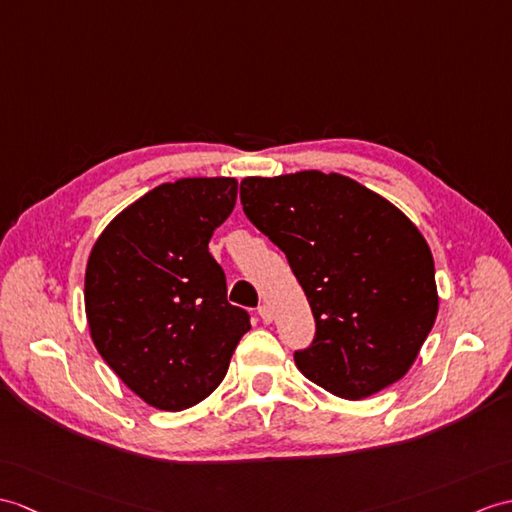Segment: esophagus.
<instances>
[{"mask_svg": "<svg viewBox=\"0 0 512 512\" xmlns=\"http://www.w3.org/2000/svg\"><path fill=\"white\" fill-rule=\"evenodd\" d=\"M257 314H259V318H261V320H264L266 325H268V323H272V310H270L268 305H261L259 310H257Z\"/></svg>", "mask_w": 512, "mask_h": 512, "instance_id": "obj_1", "label": "esophagus"}]
</instances>
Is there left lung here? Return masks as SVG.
<instances>
[{
  "label": "left lung",
  "mask_w": 512,
  "mask_h": 512,
  "mask_svg": "<svg viewBox=\"0 0 512 512\" xmlns=\"http://www.w3.org/2000/svg\"><path fill=\"white\" fill-rule=\"evenodd\" d=\"M246 218L288 257L316 320L296 368L358 401L399 382L438 314L434 257L390 200L342 174L248 176Z\"/></svg>",
  "instance_id": "8db88e82"
}]
</instances>
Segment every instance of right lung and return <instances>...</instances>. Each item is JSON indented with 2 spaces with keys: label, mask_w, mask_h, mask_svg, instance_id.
<instances>
[{
  "label": "right lung",
  "mask_w": 512,
  "mask_h": 512,
  "mask_svg": "<svg viewBox=\"0 0 512 512\" xmlns=\"http://www.w3.org/2000/svg\"><path fill=\"white\" fill-rule=\"evenodd\" d=\"M235 198L229 176L163 183L117 213L91 248V340L152 408L178 412L209 397L251 329L248 314L227 301L224 270L209 253Z\"/></svg>",
  "instance_id": "add662e5"
}]
</instances>
